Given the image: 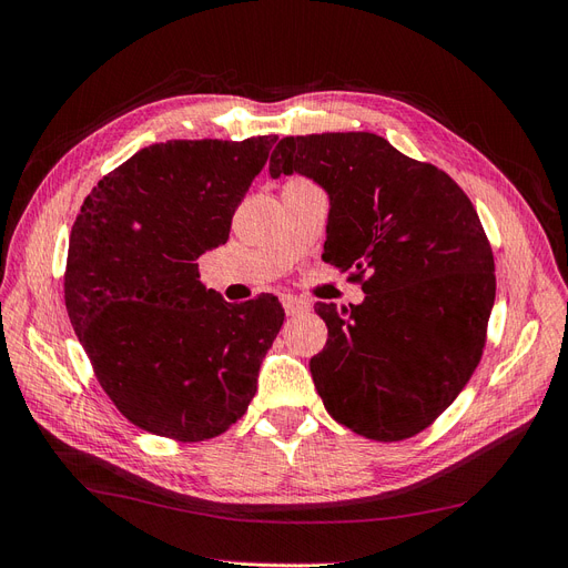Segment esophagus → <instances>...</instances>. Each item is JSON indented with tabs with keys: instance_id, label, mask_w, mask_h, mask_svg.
I'll list each match as a JSON object with an SVG mask.
<instances>
[{
	"instance_id": "1",
	"label": "esophagus",
	"mask_w": 568,
	"mask_h": 568,
	"mask_svg": "<svg viewBox=\"0 0 568 568\" xmlns=\"http://www.w3.org/2000/svg\"><path fill=\"white\" fill-rule=\"evenodd\" d=\"M282 305H284V311H286V315H298V313H303L305 311V301H301V298H296V296H282Z\"/></svg>"
}]
</instances>
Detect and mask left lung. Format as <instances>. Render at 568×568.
<instances>
[{
  "instance_id": "1",
  "label": "left lung",
  "mask_w": 568,
  "mask_h": 568,
  "mask_svg": "<svg viewBox=\"0 0 568 568\" xmlns=\"http://www.w3.org/2000/svg\"><path fill=\"white\" fill-rule=\"evenodd\" d=\"M329 194L322 261L351 270L365 301L317 303L329 338L311 359L329 415L372 440H405L467 386L486 346L495 261L459 184L374 132L284 136L270 175Z\"/></svg>"
}]
</instances>
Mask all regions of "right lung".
<instances>
[{"mask_svg":"<svg viewBox=\"0 0 568 568\" xmlns=\"http://www.w3.org/2000/svg\"><path fill=\"white\" fill-rule=\"evenodd\" d=\"M274 142L277 134L151 144L80 205L65 311L101 388L149 434L209 440L253 400L282 303L272 294L227 303L199 282L196 261L230 239Z\"/></svg>","mask_w":568,"mask_h":568,"instance_id":"right-lung-1","label":"right lung"}]
</instances>
